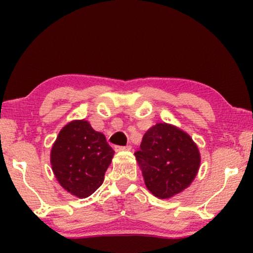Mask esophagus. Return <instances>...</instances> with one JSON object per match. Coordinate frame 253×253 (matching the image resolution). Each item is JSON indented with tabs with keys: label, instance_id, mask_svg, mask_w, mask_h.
<instances>
[{
	"label": "esophagus",
	"instance_id": "34e87169",
	"mask_svg": "<svg viewBox=\"0 0 253 253\" xmlns=\"http://www.w3.org/2000/svg\"><path fill=\"white\" fill-rule=\"evenodd\" d=\"M130 146H115V152H123V151H130Z\"/></svg>",
	"mask_w": 253,
	"mask_h": 253
}]
</instances>
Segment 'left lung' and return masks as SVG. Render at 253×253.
Masks as SVG:
<instances>
[{"mask_svg":"<svg viewBox=\"0 0 253 253\" xmlns=\"http://www.w3.org/2000/svg\"><path fill=\"white\" fill-rule=\"evenodd\" d=\"M134 157L148 191L160 199L189 188L200 167L198 146L190 134L165 122L146 131Z\"/></svg>","mask_w":253,"mask_h":253,"instance_id":"obj_1","label":"left lung"}]
</instances>
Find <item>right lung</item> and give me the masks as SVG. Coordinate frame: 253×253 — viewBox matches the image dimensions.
Segmentation results:
<instances>
[{
    "instance_id": "1",
    "label": "right lung",
    "mask_w": 253,
    "mask_h": 253,
    "mask_svg": "<svg viewBox=\"0 0 253 253\" xmlns=\"http://www.w3.org/2000/svg\"><path fill=\"white\" fill-rule=\"evenodd\" d=\"M114 150L105 134L86 120H74L62 127L50 151V165L65 191L87 198L103 183Z\"/></svg>"
}]
</instances>
